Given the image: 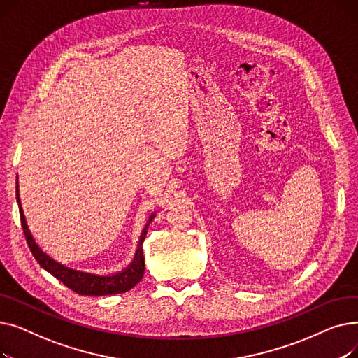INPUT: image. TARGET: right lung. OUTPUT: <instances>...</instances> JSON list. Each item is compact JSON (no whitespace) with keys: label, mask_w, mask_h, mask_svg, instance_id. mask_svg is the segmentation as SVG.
I'll return each instance as SVG.
<instances>
[{"label":"right lung","mask_w":358,"mask_h":358,"mask_svg":"<svg viewBox=\"0 0 358 358\" xmlns=\"http://www.w3.org/2000/svg\"><path fill=\"white\" fill-rule=\"evenodd\" d=\"M15 189H17L15 193H17L18 209H20L22 227H23V231H24L31 254L48 273H50L53 277L62 281L66 287H69L71 290H73L75 293H78L81 296H107V294H117V293L129 292L142 280L143 273H145V258H143L142 243L145 241L149 223L152 222V219L157 216L155 212L149 216V219L145 224V228L139 236L136 252L134 255V259L130 261V264L117 273L97 274V273H90V271L68 267V266L62 264L61 261H56L46 251L42 250V247L36 242V239L33 238V235L27 227L26 216H24L22 201H20V193H18V177H17Z\"/></svg>","instance_id":"obj_1"}]
</instances>
